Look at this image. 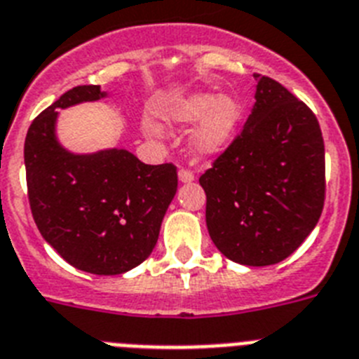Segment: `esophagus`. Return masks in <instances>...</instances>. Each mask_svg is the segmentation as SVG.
I'll return each mask as SVG.
<instances>
[{
  "mask_svg": "<svg viewBox=\"0 0 359 359\" xmlns=\"http://www.w3.org/2000/svg\"><path fill=\"white\" fill-rule=\"evenodd\" d=\"M177 177H180V182L182 183H191V182H194V172H192V170H189V168H180Z\"/></svg>",
  "mask_w": 359,
  "mask_h": 359,
  "instance_id": "1",
  "label": "esophagus"
}]
</instances>
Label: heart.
Wrapping results in <instances>:
<instances>
[{"mask_svg": "<svg viewBox=\"0 0 359 359\" xmlns=\"http://www.w3.org/2000/svg\"><path fill=\"white\" fill-rule=\"evenodd\" d=\"M167 119L176 125L198 123L191 134V147L201 158H210L226 149L241 121V105L234 97L196 92L167 110ZM147 136H159L161 128L152 119L143 121Z\"/></svg>", "mask_w": 359, "mask_h": 359, "instance_id": "b5f03b06", "label": "heart"}]
</instances>
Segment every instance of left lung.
<instances>
[{"label": "left lung", "mask_w": 359, "mask_h": 359, "mask_svg": "<svg viewBox=\"0 0 359 359\" xmlns=\"http://www.w3.org/2000/svg\"><path fill=\"white\" fill-rule=\"evenodd\" d=\"M256 103L241 133L201 174L217 250L250 267L283 262L325 203V145L316 114L276 79L254 74Z\"/></svg>", "instance_id": "obj_1"}]
</instances>
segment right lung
Listing matches in <instances>:
<instances>
[{
	"label": "right lung",
	"mask_w": 359,
	"mask_h": 359,
	"mask_svg": "<svg viewBox=\"0 0 359 359\" xmlns=\"http://www.w3.org/2000/svg\"><path fill=\"white\" fill-rule=\"evenodd\" d=\"M105 96L70 88L34 119L25 137L32 217L52 249L90 274H123L145 262L177 191L172 163L145 165L128 150L72 154L57 143V109Z\"/></svg>",
	"instance_id": "obj_1"
}]
</instances>
